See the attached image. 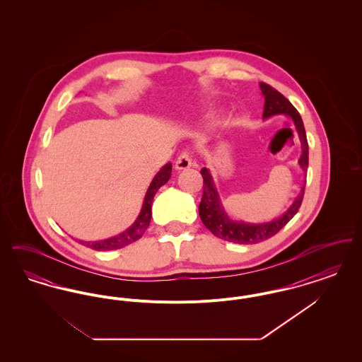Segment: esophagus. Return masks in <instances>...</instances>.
Wrapping results in <instances>:
<instances>
[{"instance_id": "1", "label": "esophagus", "mask_w": 362, "mask_h": 362, "mask_svg": "<svg viewBox=\"0 0 362 362\" xmlns=\"http://www.w3.org/2000/svg\"><path fill=\"white\" fill-rule=\"evenodd\" d=\"M192 165V160H191V157H189V153L187 152H183V153H180L179 157L176 158V161H175V168L177 170V171H182V170H187Z\"/></svg>"}]
</instances>
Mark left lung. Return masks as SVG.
Listing matches in <instances>:
<instances>
[{"label":"left lung","instance_id":"1","mask_svg":"<svg viewBox=\"0 0 362 362\" xmlns=\"http://www.w3.org/2000/svg\"><path fill=\"white\" fill-rule=\"evenodd\" d=\"M259 88L264 98V108H263V119H269L276 115H285L291 118L297 132L298 139L301 142V156L298 158V167L303 173H307L308 170V141L304 129V123L298 114V111L293 107L292 103L281 95L274 88L264 83H260ZM204 177V195L199 204V217L207 229L217 236L218 239L238 243V244H255L259 241L267 240L272 236L279 232L285 225L288 224L294 214L298 211L304 197L305 182L301 186L300 192L294 198L291 206L288 207L282 214L270 221L263 223H250L233 218L225 209L216 187L213 175L210 170L204 167L201 170Z\"/></svg>","mask_w":362,"mask_h":362}]
</instances>
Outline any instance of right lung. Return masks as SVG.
<instances>
[{
	"label": "right lung",
	"instance_id": "obj_1",
	"mask_svg": "<svg viewBox=\"0 0 362 362\" xmlns=\"http://www.w3.org/2000/svg\"><path fill=\"white\" fill-rule=\"evenodd\" d=\"M173 173V164L167 163L165 165H163L160 168V171L156 173L155 177L152 179L149 187L146 189V194L144 197V202L142 207L139 210V214L137 218L134 220V223L130 225L127 229H124L121 233L104 239V240L96 241H83L80 240L81 244H86V247L96 250V251H108V250H118L122 247H126L138 239L142 238L144 232L148 229V226L151 224V218H152V202L155 198L156 192L161 186H164Z\"/></svg>",
	"mask_w": 362,
	"mask_h": 362
}]
</instances>
